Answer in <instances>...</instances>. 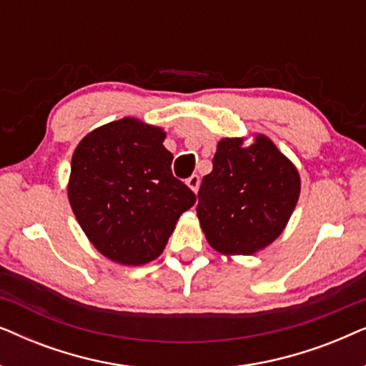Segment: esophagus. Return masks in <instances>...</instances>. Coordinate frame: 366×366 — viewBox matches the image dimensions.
Wrapping results in <instances>:
<instances>
[{"label": "esophagus", "mask_w": 366, "mask_h": 366, "mask_svg": "<svg viewBox=\"0 0 366 366\" xmlns=\"http://www.w3.org/2000/svg\"><path fill=\"white\" fill-rule=\"evenodd\" d=\"M187 184L193 193H197L198 188H199V177H198V174H192V177L187 179Z\"/></svg>", "instance_id": "esophagus-1"}]
</instances>
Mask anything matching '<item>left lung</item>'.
<instances>
[{
    "instance_id": "obj_1",
    "label": "left lung",
    "mask_w": 366,
    "mask_h": 366,
    "mask_svg": "<svg viewBox=\"0 0 366 366\" xmlns=\"http://www.w3.org/2000/svg\"><path fill=\"white\" fill-rule=\"evenodd\" d=\"M222 138L203 178L197 214L209 247L224 257L254 254L292 218L302 178L292 159L263 133Z\"/></svg>"
}]
</instances>
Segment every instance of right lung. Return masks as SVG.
I'll use <instances>...</instances> for the list:
<instances>
[{"label": "right lung", "instance_id": "1", "mask_svg": "<svg viewBox=\"0 0 366 366\" xmlns=\"http://www.w3.org/2000/svg\"><path fill=\"white\" fill-rule=\"evenodd\" d=\"M164 138L163 128L124 117L94 128L74 148L69 204L89 243L123 267L157 259L197 202L173 177Z\"/></svg>", "mask_w": 366, "mask_h": 366}]
</instances>
